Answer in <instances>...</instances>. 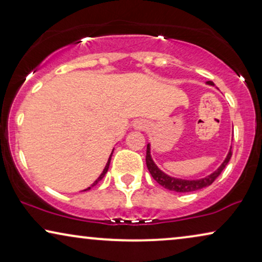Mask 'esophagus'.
<instances>
[{"instance_id": "obj_1", "label": "esophagus", "mask_w": 262, "mask_h": 262, "mask_svg": "<svg viewBox=\"0 0 262 262\" xmlns=\"http://www.w3.org/2000/svg\"><path fill=\"white\" fill-rule=\"evenodd\" d=\"M148 126V123H146V120H143V119H139V120H136L135 124H134V127L136 130H144Z\"/></svg>"}]
</instances>
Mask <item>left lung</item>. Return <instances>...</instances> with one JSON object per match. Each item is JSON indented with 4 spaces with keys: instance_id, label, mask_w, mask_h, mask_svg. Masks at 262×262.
I'll use <instances>...</instances> for the list:
<instances>
[{
    "instance_id": "8db88e82",
    "label": "left lung",
    "mask_w": 262,
    "mask_h": 262,
    "mask_svg": "<svg viewBox=\"0 0 262 262\" xmlns=\"http://www.w3.org/2000/svg\"><path fill=\"white\" fill-rule=\"evenodd\" d=\"M207 84L214 85L213 82L209 81ZM232 155L231 149L229 151L227 159L224 160V162L221 164V167L218 168L216 171H213L212 174H210L209 177L199 179V180H182V179H177V178H171L169 175L164 174L162 170L159 169V167L154 163V161L151 159V155H150V144L146 145V156H145V161H146V167L151 174V177L154 178V180L159 182V184L162 186V187L169 189V191H174V192H180V193H187V192H194L198 191L200 188L207 187L210 186L212 182L216 180V179L220 177V174L222 173V170L224 169L225 166H227L229 161H230V157Z\"/></svg>"
}]
</instances>
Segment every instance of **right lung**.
<instances>
[{"label": "right lung", "instance_id": "add662e5", "mask_svg": "<svg viewBox=\"0 0 262 262\" xmlns=\"http://www.w3.org/2000/svg\"><path fill=\"white\" fill-rule=\"evenodd\" d=\"M113 152V151H112ZM111 157H112V154H111V156H110V159H108V162H107V164H106V167H105V169H103V171H102V173H101V175H100V177L98 178V179H96V180L94 181V184H93L92 186H91V187H88L87 189H84V191H88V189H91L92 187H93V186H95L96 184H98V182L100 181V180H101V179L103 178V177H105V174L107 173V170H108V167H110V162H111Z\"/></svg>", "mask_w": 262, "mask_h": 262}]
</instances>
